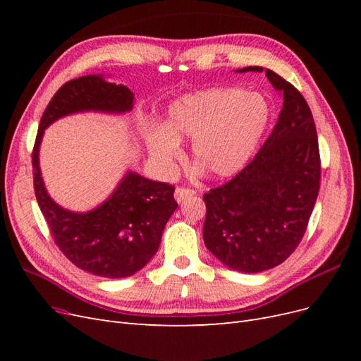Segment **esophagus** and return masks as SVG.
<instances>
[{"label": "esophagus", "instance_id": "esophagus-1", "mask_svg": "<svg viewBox=\"0 0 361 361\" xmlns=\"http://www.w3.org/2000/svg\"><path fill=\"white\" fill-rule=\"evenodd\" d=\"M192 195H195V191L188 188H176V191H174V199H176L178 203L185 202L187 199L192 197Z\"/></svg>", "mask_w": 361, "mask_h": 361}]
</instances>
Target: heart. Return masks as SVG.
<instances>
[{
    "mask_svg": "<svg viewBox=\"0 0 361 361\" xmlns=\"http://www.w3.org/2000/svg\"><path fill=\"white\" fill-rule=\"evenodd\" d=\"M268 122L264 96L243 89H207L174 99L164 125L146 129V146L150 158L170 170L180 141L192 140L195 167L214 179H226L247 166Z\"/></svg>",
    "mask_w": 361,
    "mask_h": 361,
    "instance_id": "heart-1",
    "label": "heart"
}]
</instances>
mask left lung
<instances>
[{"instance_id":"1","label":"left lung","mask_w":361,"mask_h":361,"mask_svg":"<svg viewBox=\"0 0 361 361\" xmlns=\"http://www.w3.org/2000/svg\"><path fill=\"white\" fill-rule=\"evenodd\" d=\"M265 75L283 97L274 129L245 169L203 195L206 248L227 268L245 274L274 268L293 253L321 180L318 135L307 102L276 72L267 69Z\"/></svg>"}]
</instances>
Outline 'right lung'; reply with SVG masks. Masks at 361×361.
I'll use <instances>...</instances> for the list:
<instances>
[{"label":"right lung","instance_id":"1","mask_svg":"<svg viewBox=\"0 0 361 361\" xmlns=\"http://www.w3.org/2000/svg\"><path fill=\"white\" fill-rule=\"evenodd\" d=\"M134 93L104 75H85L61 85L40 118L32 149L35 191L54 241L72 264L105 279L134 276L158 251L169 218L176 211L174 188L128 170L110 197L85 212L69 211L51 199L42 178L39 150L45 129L76 113L125 114Z\"/></svg>","mask_w":361,"mask_h":361}]
</instances>
